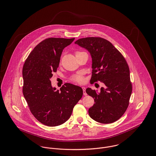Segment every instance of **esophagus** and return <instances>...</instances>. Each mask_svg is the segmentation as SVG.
Returning a JSON list of instances; mask_svg holds the SVG:
<instances>
[{"mask_svg": "<svg viewBox=\"0 0 156 156\" xmlns=\"http://www.w3.org/2000/svg\"><path fill=\"white\" fill-rule=\"evenodd\" d=\"M82 89H83V95H87V92H86V88L85 87H82Z\"/></svg>", "mask_w": 156, "mask_h": 156, "instance_id": "obj_1", "label": "esophagus"}]
</instances>
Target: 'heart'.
Masks as SVG:
<instances>
[{"label": "heart", "mask_w": 156, "mask_h": 156, "mask_svg": "<svg viewBox=\"0 0 156 156\" xmlns=\"http://www.w3.org/2000/svg\"><path fill=\"white\" fill-rule=\"evenodd\" d=\"M82 53L81 51H76V56L78 54ZM70 80L74 82L77 83H83L85 82V78L83 76V73L79 72L76 74L73 75L70 77Z\"/></svg>", "instance_id": "1"}]
</instances>
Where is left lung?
<instances>
[{"instance_id":"1","label":"left lung","mask_w":156,"mask_h":156,"mask_svg":"<svg viewBox=\"0 0 156 156\" xmlns=\"http://www.w3.org/2000/svg\"><path fill=\"white\" fill-rule=\"evenodd\" d=\"M75 44L88 50L92 57V83H103L100 92L90 88L87 93L95 104L88 110L90 117L102 123L119 119L126 111L132 92L130 69L122 55L111 42L100 37L80 38Z\"/></svg>"}]
</instances>
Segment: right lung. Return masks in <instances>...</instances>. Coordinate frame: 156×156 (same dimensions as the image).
<instances>
[{
  "label": "right lung",
  "instance_id": "1",
  "mask_svg": "<svg viewBox=\"0 0 156 156\" xmlns=\"http://www.w3.org/2000/svg\"><path fill=\"white\" fill-rule=\"evenodd\" d=\"M74 40L45 39L33 49L23 67V95L32 115L47 126H58L66 122L83 95L80 87L66 83L59 91L52 88L50 81L59 67L63 50Z\"/></svg>",
  "mask_w": 156,
  "mask_h": 156
}]
</instances>
